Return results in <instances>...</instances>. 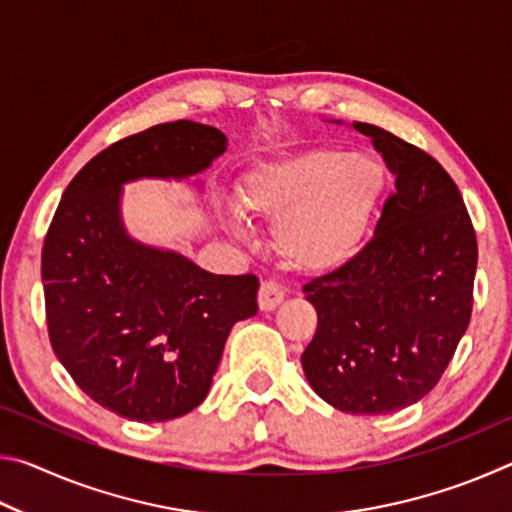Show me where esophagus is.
I'll return each mask as SVG.
<instances>
[{
  "label": "esophagus",
  "mask_w": 512,
  "mask_h": 512,
  "mask_svg": "<svg viewBox=\"0 0 512 512\" xmlns=\"http://www.w3.org/2000/svg\"><path fill=\"white\" fill-rule=\"evenodd\" d=\"M284 300V287L277 280H264L257 293V302L262 311H273Z\"/></svg>",
  "instance_id": "1"
}]
</instances>
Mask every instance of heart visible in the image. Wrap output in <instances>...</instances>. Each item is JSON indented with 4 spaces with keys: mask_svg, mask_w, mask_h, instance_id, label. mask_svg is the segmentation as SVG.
Returning a JSON list of instances; mask_svg holds the SVG:
<instances>
[{
    "mask_svg": "<svg viewBox=\"0 0 512 512\" xmlns=\"http://www.w3.org/2000/svg\"><path fill=\"white\" fill-rule=\"evenodd\" d=\"M381 189L384 167L370 153L316 146L253 164L235 196L244 212L275 219L273 244L284 262L323 273L357 253Z\"/></svg>",
    "mask_w": 512,
    "mask_h": 512,
    "instance_id": "obj_1",
    "label": "heart"
}]
</instances>
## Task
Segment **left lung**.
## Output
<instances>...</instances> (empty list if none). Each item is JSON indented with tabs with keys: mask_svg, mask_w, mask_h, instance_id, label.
I'll list each match as a JSON object with an SVG mask.
<instances>
[{
	"mask_svg": "<svg viewBox=\"0 0 512 512\" xmlns=\"http://www.w3.org/2000/svg\"><path fill=\"white\" fill-rule=\"evenodd\" d=\"M368 135L395 176L375 235L350 262L302 287L318 327L302 368L343 413L379 415L422 400L472 316L476 235L452 176L384 128Z\"/></svg>",
	"mask_w": 512,
	"mask_h": 512,
	"instance_id": "1",
	"label": "left lung"
}]
</instances>
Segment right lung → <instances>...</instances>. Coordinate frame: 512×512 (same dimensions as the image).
I'll return each instance as SVG.
<instances>
[{
	"label": "right lung",
	"mask_w": 512,
	"mask_h": 512,
	"mask_svg": "<svg viewBox=\"0 0 512 512\" xmlns=\"http://www.w3.org/2000/svg\"><path fill=\"white\" fill-rule=\"evenodd\" d=\"M228 149L219 128L180 119L124 137L67 185L42 246L49 341L76 386L121 418L164 422L201 404L259 280L214 275L144 246L121 223V187L187 178Z\"/></svg>",
	"instance_id": "1"
}]
</instances>
